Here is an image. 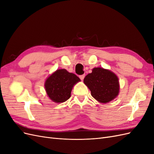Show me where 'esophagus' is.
Segmentation results:
<instances>
[{
  "instance_id": "1",
  "label": "esophagus",
  "mask_w": 154,
  "mask_h": 154,
  "mask_svg": "<svg viewBox=\"0 0 154 154\" xmlns=\"http://www.w3.org/2000/svg\"><path fill=\"white\" fill-rule=\"evenodd\" d=\"M79 78H80V80L82 81H83V79H84V78H85V74H82V75H80V76H79Z\"/></svg>"
}]
</instances>
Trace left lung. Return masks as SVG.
Returning a JSON list of instances; mask_svg holds the SVG:
<instances>
[{"mask_svg": "<svg viewBox=\"0 0 154 154\" xmlns=\"http://www.w3.org/2000/svg\"><path fill=\"white\" fill-rule=\"evenodd\" d=\"M83 82L91 90L92 96L101 103H108L118 95V78L109 70L94 68L92 72L85 76Z\"/></svg>", "mask_w": 154, "mask_h": 154, "instance_id": "8db88e82", "label": "left lung"}]
</instances>
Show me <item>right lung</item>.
I'll list each match as a JSON object with an SVG mask.
<instances>
[{"instance_id":"add662e5","label":"right lung","mask_w":154,"mask_h":154,"mask_svg":"<svg viewBox=\"0 0 154 154\" xmlns=\"http://www.w3.org/2000/svg\"><path fill=\"white\" fill-rule=\"evenodd\" d=\"M80 79L66 69H58L46 80L45 91L51 100L57 103H62L71 97L72 88Z\"/></svg>"}]
</instances>
